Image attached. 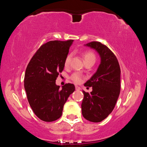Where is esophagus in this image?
I'll return each mask as SVG.
<instances>
[{"mask_svg": "<svg viewBox=\"0 0 147 147\" xmlns=\"http://www.w3.org/2000/svg\"><path fill=\"white\" fill-rule=\"evenodd\" d=\"M75 88H76V90H80L81 89V88H80V87H79V86H75Z\"/></svg>", "mask_w": 147, "mask_h": 147, "instance_id": "34e87169", "label": "esophagus"}]
</instances>
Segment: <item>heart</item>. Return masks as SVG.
I'll use <instances>...</instances> for the list:
<instances>
[{"instance_id":"b5f03b06","label":"heart","mask_w":147,"mask_h":147,"mask_svg":"<svg viewBox=\"0 0 147 147\" xmlns=\"http://www.w3.org/2000/svg\"><path fill=\"white\" fill-rule=\"evenodd\" d=\"M72 55L71 54H69L67 56H66L65 59V65L68 66L69 63H70ZM83 58L84 59V61H95L96 59V56L95 54L93 53H92L91 51H86L84 52L83 54ZM71 79L73 80L74 83L76 84H80L82 82L83 80V76L82 74L78 73V72H76V73H74L71 76Z\"/></svg>"}]
</instances>
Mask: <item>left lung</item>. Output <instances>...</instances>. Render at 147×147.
Returning <instances> with one entry per match:
<instances>
[{
  "label": "left lung",
  "mask_w": 147,
  "mask_h": 147,
  "mask_svg": "<svg viewBox=\"0 0 147 147\" xmlns=\"http://www.w3.org/2000/svg\"><path fill=\"white\" fill-rule=\"evenodd\" d=\"M86 46L95 49L101 58L96 73L84 84L92 87L90 93L83 91L82 113L84 118L93 123L105 119L111 113L121 91V69L117 58L105 45L92 41Z\"/></svg>",
  "instance_id": "8db88e82"
}]
</instances>
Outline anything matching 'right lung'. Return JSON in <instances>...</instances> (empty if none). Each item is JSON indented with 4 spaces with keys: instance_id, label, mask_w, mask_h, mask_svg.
I'll return each instance as SVG.
<instances>
[{
    "instance_id": "right-lung-1",
    "label": "right lung",
    "mask_w": 147,
    "mask_h": 147,
    "mask_svg": "<svg viewBox=\"0 0 147 147\" xmlns=\"http://www.w3.org/2000/svg\"><path fill=\"white\" fill-rule=\"evenodd\" d=\"M73 41L55 40L43 44L27 65L24 79L27 99L34 113L43 121L60 117L65 103L75 90L73 84H65L62 89L56 85Z\"/></svg>"
}]
</instances>
